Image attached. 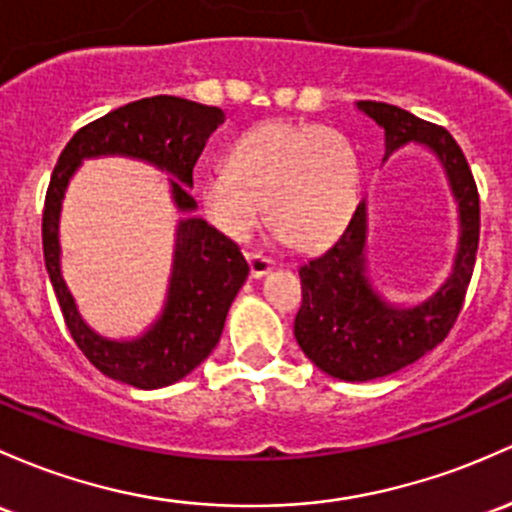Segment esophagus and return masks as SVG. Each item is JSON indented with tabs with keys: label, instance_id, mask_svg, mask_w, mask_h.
Returning <instances> with one entry per match:
<instances>
[{
	"label": "esophagus",
	"instance_id": "1",
	"mask_svg": "<svg viewBox=\"0 0 512 512\" xmlns=\"http://www.w3.org/2000/svg\"><path fill=\"white\" fill-rule=\"evenodd\" d=\"M247 262H250V274L255 279L265 277V274L272 272V265H274V262L269 260L267 255H262V252H250V255H247Z\"/></svg>",
	"mask_w": 512,
	"mask_h": 512
}]
</instances>
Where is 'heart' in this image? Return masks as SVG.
I'll return each instance as SVG.
<instances>
[{"instance_id":"b5f03b06","label":"heart","mask_w":512,"mask_h":512,"mask_svg":"<svg viewBox=\"0 0 512 512\" xmlns=\"http://www.w3.org/2000/svg\"><path fill=\"white\" fill-rule=\"evenodd\" d=\"M359 165L350 138L318 123H265L238 140L230 167L201 182L209 221L245 243L267 226L294 250L325 247L340 233L357 196Z\"/></svg>"}]
</instances>
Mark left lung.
Segmentation results:
<instances>
[{
	"label": "left lung",
	"instance_id": "obj_1",
	"mask_svg": "<svg viewBox=\"0 0 512 512\" xmlns=\"http://www.w3.org/2000/svg\"><path fill=\"white\" fill-rule=\"evenodd\" d=\"M357 109L384 128V160L408 143L437 155L459 204V250L435 294L418 306H391L367 277V201H359L338 240L299 269L303 301L294 320L303 355L342 381L389 376L447 338L474 274L481 223L474 174L447 128L384 101H357Z\"/></svg>",
	"mask_w": 512,
	"mask_h": 512
}]
</instances>
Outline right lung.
<instances>
[{
	"label": "right lung",
	"mask_w": 512,
	"mask_h": 512,
	"mask_svg": "<svg viewBox=\"0 0 512 512\" xmlns=\"http://www.w3.org/2000/svg\"><path fill=\"white\" fill-rule=\"evenodd\" d=\"M226 114L218 106L182 97H148L109 111L82 126L58 157L43 209V257L72 340L84 357L111 379L136 389H162L194 372L221 340L228 308L245 284L250 267L233 240L204 218H184L177 226L174 262L162 316L136 340H106L77 313L60 272V209L70 177L84 157L126 155L170 172L172 199L179 211H194L189 194L194 165L206 140Z\"/></svg>",
	"instance_id": "right-lung-1"
}]
</instances>
